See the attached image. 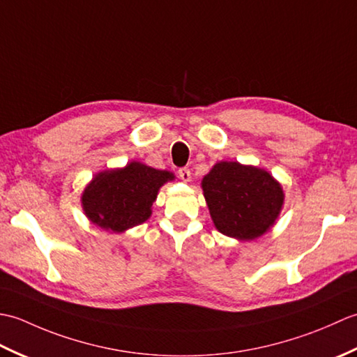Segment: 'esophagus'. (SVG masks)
Here are the masks:
<instances>
[{
    "mask_svg": "<svg viewBox=\"0 0 357 357\" xmlns=\"http://www.w3.org/2000/svg\"><path fill=\"white\" fill-rule=\"evenodd\" d=\"M178 174H179L181 179L185 181V183H188V181H190V178H192L190 169H187V167H181V169L178 170Z\"/></svg>",
    "mask_w": 357,
    "mask_h": 357,
    "instance_id": "obj_1",
    "label": "esophagus"
}]
</instances>
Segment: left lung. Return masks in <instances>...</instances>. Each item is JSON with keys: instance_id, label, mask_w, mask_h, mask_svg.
<instances>
[{"instance_id": "8db88e82", "label": "left lung", "mask_w": 357, "mask_h": 357, "mask_svg": "<svg viewBox=\"0 0 357 357\" xmlns=\"http://www.w3.org/2000/svg\"><path fill=\"white\" fill-rule=\"evenodd\" d=\"M210 216L230 238L252 241L275 224L284 192L270 174L239 162H218L202 179Z\"/></svg>"}]
</instances>
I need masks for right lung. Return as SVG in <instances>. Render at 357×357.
Returning a JSON list of instances; mask_svg holds the SVG:
<instances>
[{
    "label": "right lung",
    "mask_w": 357,
    "mask_h": 357,
    "mask_svg": "<svg viewBox=\"0 0 357 357\" xmlns=\"http://www.w3.org/2000/svg\"><path fill=\"white\" fill-rule=\"evenodd\" d=\"M173 178L170 172L133 161L124 169L96 174L82 193V207L101 229L124 231L147 221L159 187Z\"/></svg>",
    "instance_id": "right-lung-1"
}]
</instances>
